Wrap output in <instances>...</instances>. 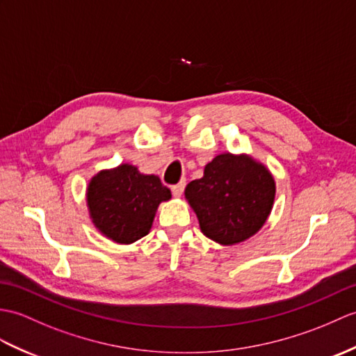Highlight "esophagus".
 I'll return each instance as SVG.
<instances>
[{
	"label": "esophagus",
	"mask_w": 356,
	"mask_h": 356,
	"mask_svg": "<svg viewBox=\"0 0 356 356\" xmlns=\"http://www.w3.org/2000/svg\"><path fill=\"white\" fill-rule=\"evenodd\" d=\"M185 185H186V181H185V180H180L177 185L172 186V188H171V193H172V195H175V197H180V195H181V193H184Z\"/></svg>",
	"instance_id": "esophagus-1"
}]
</instances>
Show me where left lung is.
<instances>
[{"instance_id": "8db88e82", "label": "left lung", "mask_w": 356, "mask_h": 356, "mask_svg": "<svg viewBox=\"0 0 356 356\" xmlns=\"http://www.w3.org/2000/svg\"><path fill=\"white\" fill-rule=\"evenodd\" d=\"M276 184L266 165L249 154L222 153L189 181L185 198L204 236L234 245L258 234L273 209Z\"/></svg>"}]
</instances>
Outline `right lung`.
<instances>
[{
	"mask_svg": "<svg viewBox=\"0 0 356 356\" xmlns=\"http://www.w3.org/2000/svg\"><path fill=\"white\" fill-rule=\"evenodd\" d=\"M170 198L158 176L143 175L130 163L97 172L86 189L94 226L118 244H131L150 232L159 204Z\"/></svg>",
	"mask_w": 356,
	"mask_h": 356,
	"instance_id": "obj_1",
	"label": "right lung"
}]
</instances>
